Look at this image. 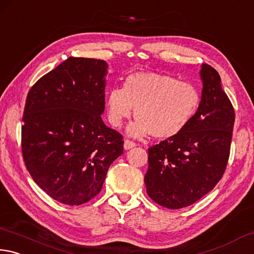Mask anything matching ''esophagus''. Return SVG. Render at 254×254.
Instances as JSON below:
<instances>
[{
	"label": "esophagus",
	"instance_id": "obj_1",
	"mask_svg": "<svg viewBox=\"0 0 254 254\" xmlns=\"http://www.w3.org/2000/svg\"><path fill=\"white\" fill-rule=\"evenodd\" d=\"M135 146H136V143H135V141L129 140V139H125V141H124V148H125V149H130V148H134Z\"/></svg>",
	"mask_w": 254,
	"mask_h": 254
}]
</instances>
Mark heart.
I'll return each mask as SVG.
<instances>
[{
    "instance_id": "obj_1",
    "label": "heart",
    "mask_w": 254,
    "mask_h": 254,
    "mask_svg": "<svg viewBox=\"0 0 254 254\" xmlns=\"http://www.w3.org/2000/svg\"><path fill=\"white\" fill-rule=\"evenodd\" d=\"M201 95L194 84L157 72L128 75L124 89L115 88L107 98L110 123L119 127L135 109L137 122L129 127L135 137L152 135L168 139L183 131L196 115Z\"/></svg>"
}]
</instances>
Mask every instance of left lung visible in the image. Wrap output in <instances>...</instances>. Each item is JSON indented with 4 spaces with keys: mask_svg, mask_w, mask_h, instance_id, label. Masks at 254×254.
<instances>
[{
    "mask_svg": "<svg viewBox=\"0 0 254 254\" xmlns=\"http://www.w3.org/2000/svg\"><path fill=\"white\" fill-rule=\"evenodd\" d=\"M201 104L185 129L148 148L145 185L155 203L170 210L192 205L215 188L228 165L234 108L213 66L202 64Z\"/></svg>",
    "mask_w": 254,
    "mask_h": 254,
    "instance_id": "obj_1",
    "label": "left lung"
}]
</instances>
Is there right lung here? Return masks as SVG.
Returning <instances> with one entry per match:
<instances>
[{
  "instance_id": "obj_1",
  "label": "right lung",
  "mask_w": 254,
  "mask_h": 254,
  "mask_svg": "<svg viewBox=\"0 0 254 254\" xmlns=\"http://www.w3.org/2000/svg\"><path fill=\"white\" fill-rule=\"evenodd\" d=\"M107 64L70 57L40 78L26 96L21 147L33 181L56 201L81 205L100 193L124 153L123 135L107 127Z\"/></svg>"
}]
</instances>
